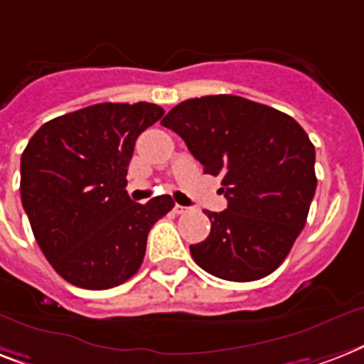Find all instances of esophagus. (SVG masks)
Wrapping results in <instances>:
<instances>
[{
    "instance_id": "obj_1",
    "label": "esophagus",
    "mask_w": 364,
    "mask_h": 364,
    "mask_svg": "<svg viewBox=\"0 0 364 364\" xmlns=\"http://www.w3.org/2000/svg\"><path fill=\"white\" fill-rule=\"evenodd\" d=\"M173 211H176L177 215H183V213L188 211V208H185V205H179V203H176V208H173Z\"/></svg>"
}]
</instances>
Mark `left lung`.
Returning a JSON list of instances; mask_svg holds the SVG:
<instances>
[{"instance_id":"1","label":"left lung","mask_w":364,"mask_h":364,"mask_svg":"<svg viewBox=\"0 0 364 364\" xmlns=\"http://www.w3.org/2000/svg\"><path fill=\"white\" fill-rule=\"evenodd\" d=\"M172 129L200 161L223 177L228 208L205 211L208 239L191 254L213 277L250 282L279 267L305 228L316 192V151L288 114L235 95L188 99L168 112Z\"/></svg>"}]
</instances>
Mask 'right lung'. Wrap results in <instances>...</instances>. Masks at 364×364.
Wrapping results in <instances>:
<instances>
[{"instance_id": "right-lung-1", "label": "right lung", "mask_w": 364, "mask_h": 364, "mask_svg": "<svg viewBox=\"0 0 364 364\" xmlns=\"http://www.w3.org/2000/svg\"><path fill=\"white\" fill-rule=\"evenodd\" d=\"M151 102H102L44 123L20 161V194L38 247L67 282L123 284L140 269L147 233L172 196L132 202L127 172L136 138L161 119Z\"/></svg>"}]
</instances>
